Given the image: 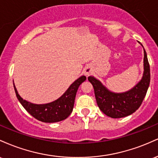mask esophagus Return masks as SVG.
Returning <instances> with one entry per match:
<instances>
[{
	"label": "esophagus",
	"instance_id": "esophagus-1",
	"mask_svg": "<svg viewBox=\"0 0 158 158\" xmlns=\"http://www.w3.org/2000/svg\"><path fill=\"white\" fill-rule=\"evenodd\" d=\"M92 73V69L90 66H86L83 70V73L85 74L86 77H88L90 73Z\"/></svg>",
	"mask_w": 158,
	"mask_h": 158
}]
</instances>
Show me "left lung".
<instances>
[{"label": "left lung", "mask_w": 158, "mask_h": 158, "mask_svg": "<svg viewBox=\"0 0 158 158\" xmlns=\"http://www.w3.org/2000/svg\"><path fill=\"white\" fill-rule=\"evenodd\" d=\"M141 46L144 51L143 77L130 90L122 93H116L108 90L93 76L88 78L94 87L96 100L99 109L108 117L122 118L131 115L138 109L146 97L150 83V67L146 50L142 44Z\"/></svg>", "instance_id": "1"}]
</instances>
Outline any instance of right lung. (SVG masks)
I'll list each match as a JSON object with an SVG mask.
<instances>
[{"label": "right lung", "mask_w": 158, "mask_h": 158, "mask_svg": "<svg viewBox=\"0 0 158 158\" xmlns=\"http://www.w3.org/2000/svg\"><path fill=\"white\" fill-rule=\"evenodd\" d=\"M86 80L85 76L79 77L69 86L60 97L51 102L35 104L23 99L19 95L13 81L16 97L29 114L38 120L44 123H56L68 118L73 110L77 90L83 81Z\"/></svg>", "instance_id": "right-lung-1"}]
</instances>
